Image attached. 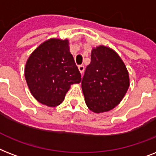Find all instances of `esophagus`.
Returning <instances> with one entry per match:
<instances>
[{
    "instance_id": "34e87169",
    "label": "esophagus",
    "mask_w": 156,
    "mask_h": 156,
    "mask_svg": "<svg viewBox=\"0 0 156 156\" xmlns=\"http://www.w3.org/2000/svg\"><path fill=\"white\" fill-rule=\"evenodd\" d=\"M78 68H79V71L81 73V75L84 73V65H80L79 67H78Z\"/></svg>"
}]
</instances>
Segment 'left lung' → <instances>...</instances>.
I'll return each mask as SVG.
<instances>
[{
  "instance_id": "obj_1",
  "label": "left lung",
  "mask_w": 156,
  "mask_h": 156,
  "mask_svg": "<svg viewBox=\"0 0 156 156\" xmlns=\"http://www.w3.org/2000/svg\"><path fill=\"white\" fill-rule=\"evenodd\" d=\"M81 87L92 112L102 113L116 107L129 87V72L116 52L104 45L92 49L91 62L85 69Z\"/></svg>"
}]
</instances>
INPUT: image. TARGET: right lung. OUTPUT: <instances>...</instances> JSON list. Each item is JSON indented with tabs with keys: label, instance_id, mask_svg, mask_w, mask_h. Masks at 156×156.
I'll return each mask as SVG.
<instances>
[{
	"label": "right lung",
	"instance_id": "right-lung-1",
	"mask_svg": "<svg viewBox=\"0 0 156 156\" xmlns=\"http://www.w3.org/2000/svg\"><path fill=\"white\" fill-rule=\"evenodd\" d=\"M25 79L38 102L51 107L61 104L70 86L81 81L68 40L52 38L40 44L27 61Z\"/></svg>",
	"mask_w": 156,
	"mask_h": 156
}]
</instances>
